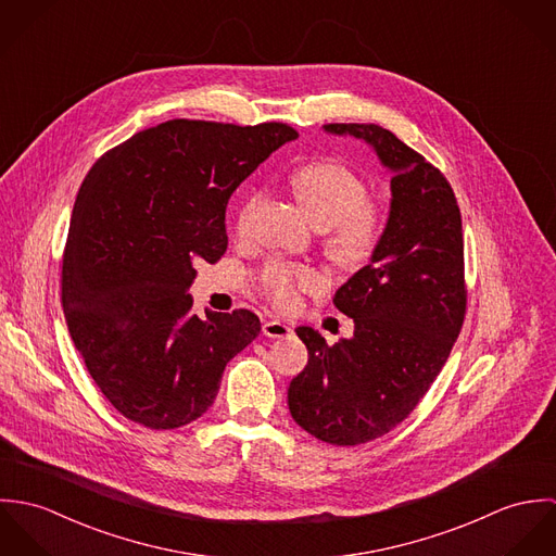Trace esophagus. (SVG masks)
<instances>
[{"label":"esophagus","instance_id":"obj_1","mask_svg":"<svg viewBox=\"0 0 556 556\" xmlns=\"http://www.w3.org/2000/svg\"><path fill=\"white\" fill-rule=\"evenodd\" d=\"M263 333L267 338H287L293 333V327L285 320H278V318H271V320H265L263 323Z\"/></svg>","mask_w":556,"mask_h":556}]
</instances>
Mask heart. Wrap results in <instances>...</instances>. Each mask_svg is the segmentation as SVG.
Listing matches in <instances>:
<instances>
[{
	"instance_id": "heart-1",
	"label": "heart",
	"mask_w": 556,
	"mask_h": 556,
	"mask_svg": "<svg viewBox=\"0 0 556 556\" xmlns=\"http://www.w3.org/2000/svg\"><path fill=\"white\" fill-rule=\"evenodd\" d=\"M291 190L318 229H329V252L342 263H364L383 236V212L366 199L364 179L342 162L315 160L291 173ZM252 194L239 212L238 229L243 231ZM261 287L278 308H291L300 291H317L323 276L315 267L289 261H271L261 271Z\"/></svg>"
}]
</instances>
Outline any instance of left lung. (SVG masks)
Wrapping results in <instances>:
<instances>
[{
  "instance_id": "obj_1",
  "label": "left lung",
  "mask_w": 556,
  "mask_h": 556,
  "mask_svg": "<svg viewBox=\"0 0 556 556\" xmlns=\"http://www.w3.org/2000/svg\"><path fill=\"white\" fill-rule=\"evenodd\" d=\"M364 141L392 173L383 236L368 265L333 295L353 336L327 344L298 327L306 368L289 386V410L313 437L359 445L388 434L430 390L460 333L465 291L463 218L439 168L375 124H327Z\"/></svg>"
}]
</instances>
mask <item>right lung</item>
Segmentation results:
<instances>
[{
  "label": "right lung",
  "instance_id": "obj_1",
  "mask_svg": "<svg viewBox=\"0 0 556 556\" xmlns=\"http://www.w3.org/2000/svg\"><path fill=\"white\" fill-rule=\"evenodd\" d=\"M298 132L285 124L173 119L137 132L80 184L62 267L75 346L130 421L170 430L216 400L229 359L261 331L250 311L199 318L197 263L227 250V203Z\"/></svg>",
  "mask_w": 556,
  "mask_h": 556
}]
</instances>
